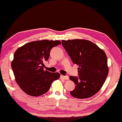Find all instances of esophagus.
<instances>
[{
    "instance_id": "obj_1",
    "label": "esophagus",
    "mask_w": 122,
    "mask_h": 122,
    "mask_svg": "<svg viewBox=\"0 0 122 122\" xmlns=\"http://www.w3.org/2000/svg\"><path fill=\"white\" fill-rule=\"evenodd\" d=\"M61 79H64V80H69V76H61Z\"/></svg>"
}]
</instances>
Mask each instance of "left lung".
<instances>
[{
	"mask_svg": "<svg viewBox=\"0 0 122 122\" xmlns=\"http://www.w3.org/2000/svg\"><path fill=\"white\" fill-rule=\"evenodd\" d=\"M61 43L72 62L79 65V77L70 76L76 85L70 94L78 99L93 97L101 88L108 74L105 52L88 40H62Z\"/></svg>",
	"mask_w": 122,
	"mask_h": 122,
	"instance_id": "obj_1",
	"label": "left lung"
}]
</instances>
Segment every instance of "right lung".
I'll list each match as a JSON object with an SVG mask.
<instances>
[{
    "mask_svg": "<svg viewBox=\"0 0 122 122\" xmlns=\"http://www.w3.org/2000/svg\"><path fill=\"white\" fill-rule=\"evenodd\" d=\"M61 44L58 40L36 41L25 44L15 51L11 67L16 83L27 94L32 97L44 94L53 81L59 78V73L44 71L43 66L49 59L51 49Z\"/></svg>",
    "mask_w": 122,
    "mask_h": 122,
    "instance_id": "add662e5",
    "label": "right lung"
}]
</instances>
